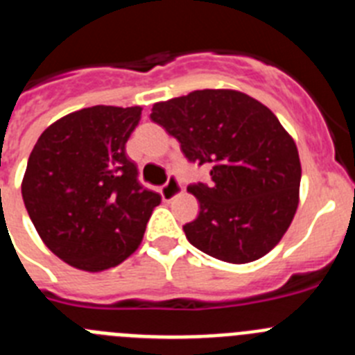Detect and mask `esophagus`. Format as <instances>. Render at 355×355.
Wrapping results in <instances>:
<instances>
[{
  "label": "esophagus",
  "instance_id": "obj_1",
  "mask_svg": "<svg viewBox=\"0 0 355 355\" xmlns=\"http://www.w3.org/2000/svg\"><path fill=\"white\" fill-rule=\"evenodd\" d=\"M159 193H162V199L165 200V202L172 200L175 196H180L181 184H180V181H178V178H175V175H168L167 183L163 184L162 190H159Z\"/></svg>",
  "mask_w": 355,
  "mask_h": 355
}]
</instances>
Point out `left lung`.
<instances>
[{
    "label": "left lung",
    "mask_w": 355,
    "mask_h": 355,
    "mask_svg": "<svg viewBox=\"0 0 355 355\" xmlns=\"http://www.w3.org/2000/svg\"><path fill=\"white\" fill-rule=\"evenodd\" d=\"M150 119L181 144L211 181L188 187L199 215L188 241L220 261L250 263L277 245L299 206L300 158L293 139L258 99L238 90H193L155 103Z\"/></svg>",
    "instance_id": "8db88e82"
}]
</instances>
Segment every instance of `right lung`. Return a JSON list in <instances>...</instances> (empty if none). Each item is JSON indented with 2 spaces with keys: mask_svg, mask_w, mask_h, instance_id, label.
Masks as SVG:
<instances>
[{
  "mask_svg": "<svg viewBox=\"0 0 355 355\" xmlns=\"http://www.w3.org/2000/svg\"><path fill=\"white\" fill-rule=\"evenodd\" d=\"M140 106H92L53 122L28 158L21 192L37 233L67 265L103 272L139 249L162 197L139 183L126 142Z\"/></svg>",
  "mask_w": 355,
  "mask_h": 355,
  "instance_id": "right-lung-1",
  "label": "right lung"
}]
</instances>
